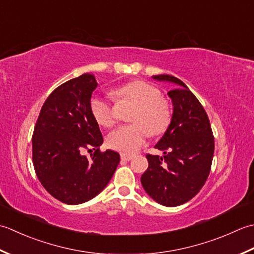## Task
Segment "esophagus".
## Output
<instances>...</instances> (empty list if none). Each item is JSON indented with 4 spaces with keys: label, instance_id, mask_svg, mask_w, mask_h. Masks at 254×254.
Listing matches in <instances>:
<instances>
[{
    "label": "esophagus",
    "instance_id": "obj_1",
    "mask_svg": "<svg viewBox=\"0 0 254 254\" xmlns=\"http://www.w3.org/2000/svg\"><path fill=\"white\" fill-rule=\"evenodd\" d=\"M122 160H126V161H130L132 159V156H127V154H121Z\"/></svg>",
    "mask_w": 254,
    "mask_h": 254
}]
</instances>
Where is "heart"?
Listing matches in <instances>:
<instances>
[{"label":"heart","mask_w":254,"mask_h":254,"mask_svg":"<svg viewBox=\"0 0 254 254\" xmlns=\"http://www.w3.org/2000/svg\"><path fill=\"white\" fill-rule=\"evenodd\" d=\"M117 102L133 103L130 113L131 125L114 129L107 136V146L123 154H132L140 148L148 132L159 136L167 130L172 121V108L167 98L156 86L144 81H132L118 87L114 92ZM90 110L94 120L103 127H111L115 123L112 103L101 96H93Z\"/></svg>","instance_id":"b5f03b06"}]
</instances>
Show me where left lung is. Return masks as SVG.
<instances>
[{"label": "left lung", "instance_id": "obj_1", "mask_svg": "<svg viewBox=\"0 0 254 254\" xmlns=\"http://www.w3.org/2000/svg\"><path fill=\"white\" fill-rule=\"evenodd\" d=\"M173 83L172 121L154 146L163 157L147 154L149 167L141 175L147 194L157 203L174 207L192 199L208 178L214 157V136L208 116L190 89L178 77L152 75Z\"/></svg>", "mask_w": 254, "mask_h": 254}]
</instances>
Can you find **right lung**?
<instances>
[{
	"mask_svg": "<svg viewBox=\"0 0 254 254\" xmlns=\"http://www.w3.org/2000/svg\"><path fill=\"white\" fill-rule=\"evenodd\" d=\"M97 82L84 73L57 87L44 103L33 133V163L41 185L55 198L77 205L95 197L121 161L100 151L103 137L90 110ZM91 152L87 158L84 149Z\"/></svg>",
	"mask_w": 254,
	"mask_h": 254,
	"instance_id": "right-lung-1",
	"label": "right lung"
}]
</instances>
